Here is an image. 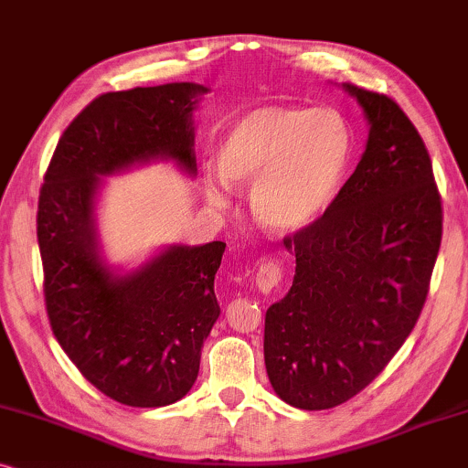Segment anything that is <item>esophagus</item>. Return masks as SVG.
<instances>
[{
    "mask_svg": "<svg viewBox=\"0 0 468 468\" xmlns=\"http://www.w3.org/2000/svg\"><path fill=\"white\" fill-rule=\"evenodd\" d=\"M282 280H284V270H282V265L278 263V261L270 259L259 267L257 286H259V291L263 292V295H267V292H271L273 289H276V286H280Z\"/></svg>",
    "mask_w": 468,
    "mask_h": 468,
    "instance_id": "obj_1",
    "label": "esophagus"
}]
</instances>
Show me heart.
<instances>
[{"instance_id":"obj_1","label":"heart","mask_w":468,"mask_h":468,"mask_svg":"<svg viewBox=\"0 0 468 468\" xmlns=\"http://www.w3.org/2000/svg\"><path fill=\"white\" fill-rule=\"evenodd\" d=\"M351 162V134L332 111L261 107L241 115L218 147V171L207 173L216 205L229 188H250L259 224L297 233L325 214Z\"/></svg>"}]
</instances>
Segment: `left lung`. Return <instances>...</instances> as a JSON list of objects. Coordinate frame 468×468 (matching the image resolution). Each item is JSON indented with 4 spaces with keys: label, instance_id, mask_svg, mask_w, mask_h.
I'll return each mask as SVG.
<instances>
[{
    "label": "left lung",
    "instance_id": "8db88e82",
    "mask_svg": "<svg viewBox=\"0 0 468 468\" xmlns=\"http://www.w3.org/2000/svg\"><path fill=\"white\" fill-rule=\"evenodd\" d=\"M370 123L357 169L314 224L284 238L295 278L265 314V368L291 407L351 400L413 332L443 235L432 162L394 100L342 83Z\"/></svg>",
    "mask_w": 468,
    "mask_h": 468
}]
</instances>
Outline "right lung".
I'll return each mask as SVG.
<instances>
[{
    "instance_id": "obj_1",
    "label": "right lung",
    "mask_w": 468,
    "mask_h": 468,
    "mask_svg": "<svg viewBox=\"0 0 468 468\" xmlns=\"http://www.w3.org/2000/svg\"><path fill=\"white\" fill-rule=\"evenodd\" d=\"M209 90L166 83L109 91L64 130L38 201L45 302L55 338L87 381L128 407L155 409L188 394L220 306L214 278L224 241L169 246L130 273L100 254L102 177L155 158L197 173L192 111Z\"/></svg>"
}]
</instances>
